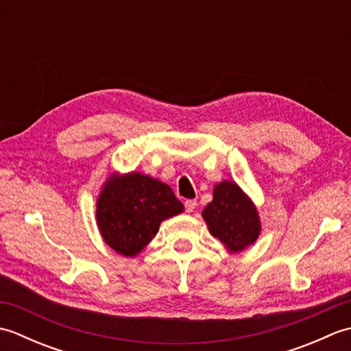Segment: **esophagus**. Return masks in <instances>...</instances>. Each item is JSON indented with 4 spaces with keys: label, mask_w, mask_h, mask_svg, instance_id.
Listing matches in <instances>:
<instances>
[{
    "label": "esophagus",
    "mask_w": 351,
    "mask_h": 351,
    "mask_svg": "<svg viewBox=\"0 0 351 351\" xmlns=\"http://www.w3.org/2000/svg\"><path fill=\"white\" fill-rule=\"evenodd\" d=\"M196 205H197V202L195 199H189V200H185V204H184V206H185V211L187 213H193L196 210Z\"/></svg>",
    "instance_id": "34e87169"
}]
</instances>
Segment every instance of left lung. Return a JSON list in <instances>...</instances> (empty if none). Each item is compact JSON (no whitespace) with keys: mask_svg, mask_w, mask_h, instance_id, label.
I'll return each mask as SVG.
<instances>
[{"mask_svg":"<svg viewBox=\"0 0 351 351\" xmlns=\"http://www.w3.org/2000/svg\"><path fill=\"white\" fill-rule=\"evenodd\" d=\"M213 237L229 252H241L256 241L261 230L258 211L235 182L223 181L214 187V199L202 213Z\"/></svg>","mask_w":351,"mask_h":351,"instance_id":"obj_1","label":"left lung"}]
</instances>
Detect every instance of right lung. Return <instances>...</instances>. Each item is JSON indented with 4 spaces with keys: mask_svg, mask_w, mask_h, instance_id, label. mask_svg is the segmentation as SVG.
I'll return each mask as SVG.
<instances>
[{
    "mask_svg": "<svg viewBox=\"0 0 351 351\" xmlns=\"http://www.w3.org/2000/svg\"><path fill=\"white\" fill-rule=\"evenodd\" d=\"M184 205L167 184L132 171L111 176L96 204L101 235L111 249L136 256L160 229V223L182 213Z\"/></svg>",
    "mask_w": 351,
    "mask_h": 351,
    "instance_id": "obj_1",
    "label": "right lung"
}]
</instances>
